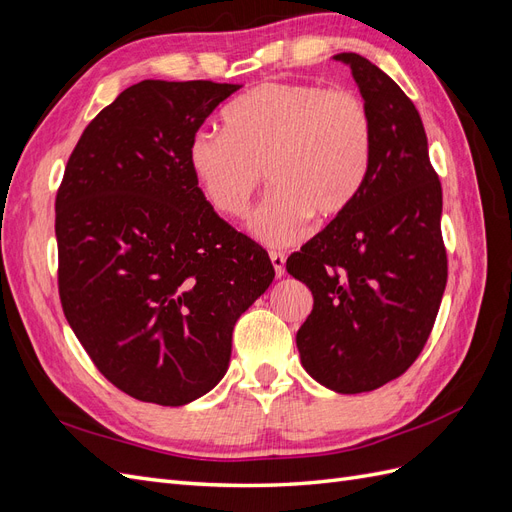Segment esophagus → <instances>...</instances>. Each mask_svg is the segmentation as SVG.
I'll use <instances>...</instances> for the list:
<instances>
[{
	"instance_id": "34e87169",
	"label": "esophagus",
	"mask_w": 512,
	"mask_h": 512,
	"mask_svg": "<svg viewBox=\"0 0 512 512\" xmlns=\"http://www.w3.org/2000/svg\"><path fill=\"white\" fill-rule=\"evenodd\" d=\"M269 258H271V265L275 269V275L282 277L286 273V256L280 252H271Z\"/></svg>"
}]
</instances>
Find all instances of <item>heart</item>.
<instances>
[{
    "label": "heart",
    "mask_w": 512,
    "mask_h": 512,
    "mask_svg": "<svg viewBox=\"0 0 512 512\" xmlns=\"http://www.w3.org/2000/svg\"><path fill=\"white\" fill-rule=\"evenodd\" d=\"M228 130H198L188 147L207 203L241 218L267 173L271 194L247 222L267 245L303 237L309 218H339L361 192L374 126L361 96L316 83L271 81L247 91L226 113Z\"/></svg>",
    "instance_id": "b5f03b06"
}]
</instances>
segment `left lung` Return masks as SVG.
Instances as JSON below:
<instances>
[{"instance_id":"8db88e82","label":"left lung","mask_w":512,"mask_h":512,"mask_svg":"<svg viewBox=\"0 0 512 512\" xmlns=\"http://www.w3.org/2000/svg\"><path fill=\"white\" fill-rule=\"evenodd\" d=\"M369 108L374 145L361 192L286 260L314 294L297 333L305 371L344 395L380 389L421 354L446 288L442 185L412 100L369 59L339 53Z\"/></svg>"}]
</instances>
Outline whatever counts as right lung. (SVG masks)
Returning <instances> with one entry per match:
<instances>
[{
  "label": "right lung",
  "instance_id": "obj_1",
  "mask_svg": "<svg viewBox=\"0 0 512 512\" xmlns=\"http://www.w3.org/2000/svg\"><path fill=\"white\" fill-rule=\"evenodd\" d=\"M241 85L141 81L85 128L55 200L59 297L100 374L183 406L218 384L269 254L207 203L188 147Z\"/></svg>",
  "mask_w": 512,
  "mask_h": 512
}]
</instances>
